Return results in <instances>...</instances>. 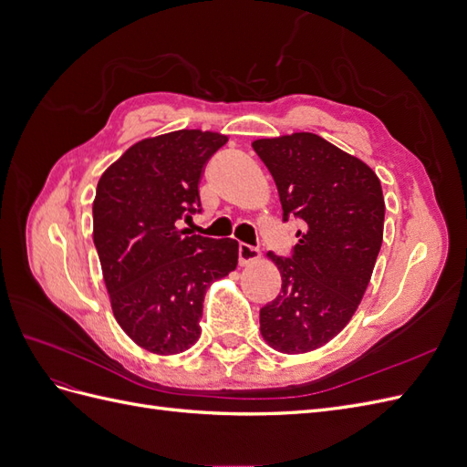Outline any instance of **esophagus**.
<instances>
[{"label": "esophagus", "instance_id": "obj_1", "mask_svg": "<svg viewBox=\"0 0 467 467\" xmlns=\"http://www.w3.org/2000/svg\"><path fill=\"white\" fill-rule=\"evenodd\" d=\"M237 257H239V265L245 266V265L255 263V261L261 257V253H259L257 247H251V245H247V244H239Z\"/></svg>", "mask_w": 467, "mask_h": 467}]
</instances>
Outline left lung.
<instances>
[{"mask_svg": "<svg viewBox=\"0 0 467 467\" xmlns=\"http://www.w3.org/2000/svg\"><path fill=\"white\" fill-rule=\"evenodd\" d=\"M251 146L276 182L282 220L304 222L292 257L266 253L282 288L261 307V335L278 352L302 355L329 343L355 316L384 239V194L368 165L317 134Z\"/></svg>", "mask_w": 467, "mask_h": 467, "instance_id": "obj_1", "label": "left lung"}]
</instances>
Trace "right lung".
<instances>
[{"label":"right lung","instance_id":"right-lung-1","mask_svg":"<svg viewBox=\"0 0 467 467\" xmlns=\"http://www.w3.org/2000/svg\"><path fill=\"white\" fill-rule=\"evenodd\" d=\"M225 142L202 130L140 140L97 182L93 242L112 314L155 355H179L199 341L208 286L237 266L235 239L177 228L201 210L202 169Z\"/></svg>","mask_w":467,"mask_h":467}]
</instances>
